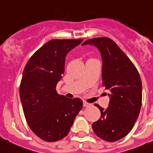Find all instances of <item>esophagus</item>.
<instances>
[{
	"mask_svg": "<svg viewBox=\"0 0 153 153\" xmlns=\"http://www.w3.org/2000/svg\"><path fill=\"white\" fill-rule=\"evenodd\" d=\"M83 105L85 107H87V106H88V105H90V103H88V102H85V101H84V102H83Z\"/></svg>",
	"mask_w": 153,
	"mask_h": 153,
	"instance_id": "esophagus-1",
	"label": "esophagus"
}]
</instances>
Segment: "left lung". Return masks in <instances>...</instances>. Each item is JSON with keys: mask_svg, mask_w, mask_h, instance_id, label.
Instances as JSON below:
<instances>
[{"mask_svg": "<svg viewBox=\"0 0 153 153\" xmlns=\"http://www.w3.org/2000/svg\"><path fill=\"white\" fill-rule=\"evenodd\" d=\"M99 49L102 59V86L110 91L109 107L92 128L97 137L115 142L128 135L139 116L142 104V82L137 69L115 41L106 37L87 40Z\"/></svg>", "mask_w": 153, "mask_h": 153, "instance_id": "left-lung-1", "label": "left lung"}]
</instances>
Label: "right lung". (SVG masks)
<instances>
[{
  "label": "right lung",
  "mask_w": 153,
  "mask_h": 153,
  "mask_svg": "<svg viewBox=\"0 0 153 153\" xmlns=\"http://www.w3.org/2000/svg\"><path fill=\"white\" fill-rule=\"evenodd\" d=\"M83 39H53L31 56L25 65L19 96L28 126L41 140L55 142L68 134L83 102L56 91L66 54Z\"/></svg>",
  "instance_id": "add662e5"
}]
</instances>
